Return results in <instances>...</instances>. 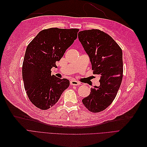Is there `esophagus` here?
I'll list each match as a JSON object with an SVG mask.
<instances>
[{
	"label": "esophagus",
	"instance_id": "1",
	"mask_svg": "<svg viewBox=\"0 0 147 147\" xmlns=\"http://www.w3.org/2000/svg\"><path fill=\"white\" fill-rule=\"evenodd\" d=\"M80 84V82H77L75 80H72L70 81V84L71 85H74V86H78L79 84Z\"/></svg>",
	"mask_w": 147,
	"mask_h": 147
}]
</instances>
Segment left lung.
Wrapping results in <instances>:
<instances>
[{"mask_svg": "<svg viewBox=\"0 0 147 147\" xmlns=\"http://www.w3.org/2000/svg\"><path fill=\"white\" fill-rule=\"evenodd\" d=\"M78 37L90 57L93 74L100 77V85L91 88L82 102L90 112H100L112 103L121 84L122 50L109 35L99 29L80 31Z\"/></svg>", "mask_w": 147, "mask_h": 147, "instance_id": "1", "label": "left lung"}]
</instances>
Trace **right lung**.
<instances>
[{
	"label": "right lung",
	"instance_id": "right-lung-1",
	"mask_svg": "<svg viewBox=\"0 0 147 147\" xmlns=\"http://www.w3.org/2000/svg\"><path fill=\"white\" fill-rule=\"evenodd\" d=\"M78 29L50 28L40 31L26 48L22 74L25 90L37 108L47 110L69 86L67 79L51 75V69L77 37Z\"/></svg>",
	"mask_w": 147,
	"mask_h": 147
}]
</instances>
